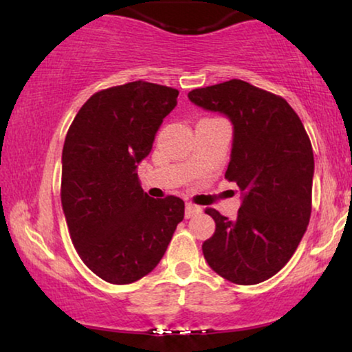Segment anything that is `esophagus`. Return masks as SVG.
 Returning a JSON list of instances; mask_svg holds the SVG:
<instances>
[{
  "label": "esophagus",
  "instance_id": "obj_1",
  "mask_svg": "<svg viewBox=\"0 0 352 352\" xmlns=\"http://www.w3.org/2000/svg\"><path fill=\"white\" fill-rule=\"evenodd\" d=\"M201 211V208L199 205H194V204H186V218H194Z\"/></svg>",
  "mask_w": 352,
  "mask_h": 352
}]
</instances>
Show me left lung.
<instances>
[{
	"label": "left lung",
	"instance_id": "obj_1",
	"mask_svg": "<svg viewBox=\"0 0 352 352\" xmlns=\"http://www.w3.org/2000/svg\"><path fill=\"white\" fill-rule=\"evenodd\" d=\"M190 102L219 112L234 126L226 179L242 192L237 218L213 208L214 234L201 245L208 266L226 280L254 285L280 271L311 218L314 153L305 126L280 96L242 80L192 89Z\"/></svg>",
	"mask_w": 352,
	"mask_h": 352
}]
</instances>
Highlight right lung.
I'll list each match as a JSON object with an SVG mask.
<instances>
[{"mask_svg": "<svg viewBox=\"0 0 352 352\" xmlns=\"http://www.w3.org/2000/svg\"><path fill=\"white\" fill-rule=\"evenodd\" d=\"M179 91L131 81L91 96L62 148L60 201L81 261L115 285L152 272L184 219L179 197L152 199L138 165L152 151Z\"/></svg>", "mask_w": 352, "mask_h": 352, "instance_id": "obj_1", "label": "right lung"}]
</instances>
